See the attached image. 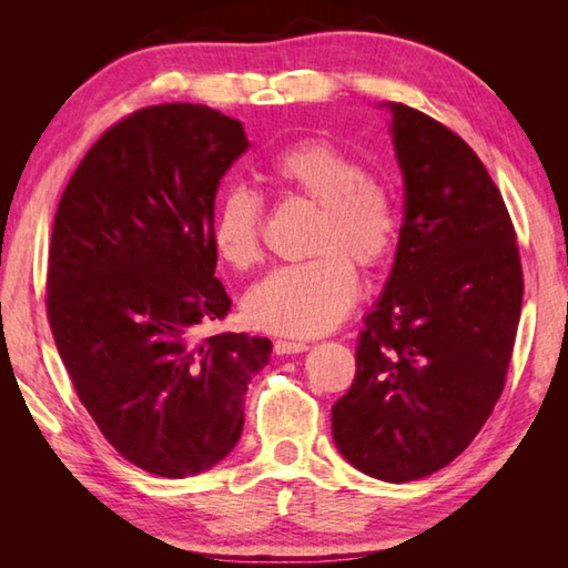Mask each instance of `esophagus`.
Listing matches in <instances>:
<instances>
[{"instance_id":"34e87169","label":"esophagus","mask_w":568,"mask_h":568,"mask_svg":"<svg viewBox=\"0 0 568 568\" xmlns=\"http://www.w3.org/2000/svg\"><path fill=\"white\" fill-rule=\"evenodd\" d=\"M307 344L305 342H285V339H277L275 344H273V352L277 354V356H285V354H303V352H307Z\"/></svg>"}]
</instances>
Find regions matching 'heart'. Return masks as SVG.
Masks as SVG:
<instances>
[{
    "label": "heart",
    "instance_id": "1",
    "mask_svg": "<svg viewBox=\"0 0 568 568\" xmlns=\"http://www.w3.org/2000/svg\"><path fill=\"white\" fill-rule=\"evenodd\" d=\"M285 195L320 207L310 253L315 258L275 268L244 297L251 327L315 336L334 329L361 295L356 265L378 271L400 239L395 200L354 153L332 141L307 139L283 149L268 165ZM265 207L258 192L229 187L216 202L210 244L224 265L248 271L263 256Z\"/></svg>",
    "mask_w": 568,
    "mask_h": 568
}]
</instances>
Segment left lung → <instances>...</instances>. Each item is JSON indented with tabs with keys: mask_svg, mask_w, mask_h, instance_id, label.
I'll list each match as a JSON object with an SVG mask.
<instances>
[{
	"mask_svg": "<svg viewBox=\"0 0 568 568\" xmlns=\"http://www.w3.org/2000/svg\"><path fill=\"white\" fill-rule=\"evenodd\" d=\"M390 112L405 220L332 434L348 464L405 484L452 464L486 425L525 283L510 212L474 149L413 106Z\"/></svg>",
	"mask_w": 568,
	"mask_h": 568,
	"instance_id": "1",
	"label": "left lung"
}]
</instances>
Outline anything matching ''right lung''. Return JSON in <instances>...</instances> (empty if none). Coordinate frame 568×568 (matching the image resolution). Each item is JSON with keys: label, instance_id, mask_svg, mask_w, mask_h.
Segmentation results:
<instances>
[{"label": "right lung", "instance_id": "add662e5", "mask_svg": "<svg viewBox=\"0 0 568 568\" xmlns=\"http://www.w3.org/2000/svg\"><path fill=\"white\" fill-rule=\"evenodd\" d=\"M248 149L239 119L207 104H153L119 119L58 202L45 312L104 439L165 478L234 449L244 395L273 344L195 334L232 310L210 244L222 175Z\"/></svg>", "mask_w": 568, "mask_h": 568}]
</instances>
